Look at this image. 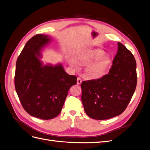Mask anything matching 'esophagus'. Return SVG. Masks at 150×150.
Segmentation results:
<instances>
[{
    "label": "esophagus",
    "instance_id": "34e87169",
    "mask_svg": "<svg viewBox=\"0 0 150 150\" xmlns=\"http://www.w3.org/2000/svg\"><path fill=\"white\" fill-rule=\"evenodd\" d=\"M81 83H82V79H81L80 78H78V79H77V84L79 85Z\"/></svg>",
    "mask_w": 150,
    "mask_h": 150
}]
</instances>
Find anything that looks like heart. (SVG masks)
<instances>
[{"label":"heart","instance_id":"heart-1","mask_svg":"<svg viewBox=\"0 0 150 150\" xmlns=\"http://www.w3.org/2000/svg\"><path fill=\"white\" fill-rule=\"evenodd\" d=\"M104 54L105 52L103 50L99 49L86 50L79 54L77 59L83 64H88L93 61L88 66V72L94 78H100L105 74L111 62V57L104 55ZM69 62L72 65H76V62L73 58L69 57Z\"/></svg>","mask_w":150,"mask_h":150}]
</instances>
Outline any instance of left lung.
I'll return each mask as SVG.
<instances>
[{"label":"left lung","instance_id":"left-lung-1","mask_svg":"<svg viewBox=\"0 0 150 150\" xmlns=\"http://www.w3.org/2000/svg\"><path fill=\"white\" fill-rule=\"evenodd\" d=\"M137 84L135 59L123 44L117 42V52L109 73L81 83V100L86 113L98 120L121 115L132 98Z\"/></svg>","mask_w":150,"mask_h":150}]
</instances>
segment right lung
<instances>
[{
    "label": "right lung",
    "instance_id": "add662e5",
    "mask_svg": "<svg viewBox=\"0 0 150 150\" xmlns=\"http://www.w3.org/2000/svg\"><path fill=\"white\" fill-rule=\"evenodd\" d=\"M49 35L30 39L18 57L15 88L26 112L42 120H51L61 111L68 91L77 77L68 74L61 63L44 64L42 51L52 41Z\"/></svg>",
    "mask_w": 150,
    "mask_h": 150
}]
</instances>
